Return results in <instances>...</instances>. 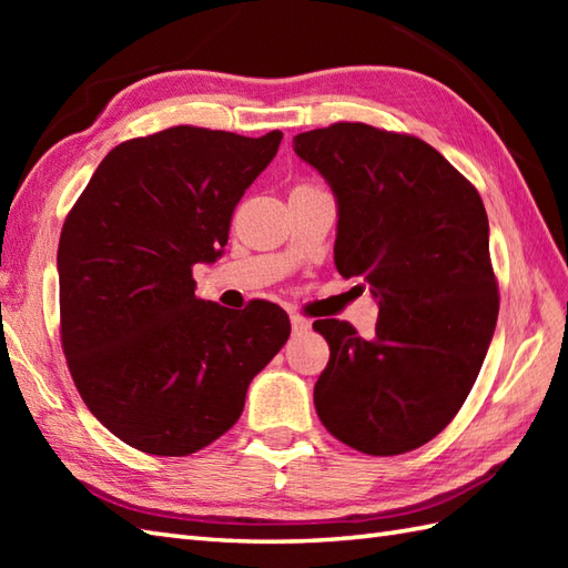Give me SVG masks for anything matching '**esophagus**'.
I'll return each instance as SVG.
<instances>
[{
	"mask_svg": "<svg viewBox=\"0 0 568 568\" xmlns=\"http://www.w3.org/2000/svg\"><path fill=\"white\" fill-rule=\"evenodd\" d=\"M291 324L295 334H303L310 329V320H305L303 315H291Z\"/></svg>",
	"mask_w": 568,
	"mask_h": 568,
	"instance_id": "obj_1",
	"label": "esophagus"
}]
</instances>
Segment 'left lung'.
I'll list each match as a JSON object with an SVG mask.
<instances>
[{
  "label": "left lung",
  "instance_id": "obj_1",
  "mask_svg": "<svg viewBox=\"0 0 568 568\" xmlns=\"http://www.w3.org/2000/svg\"><path fill=\"white\" fill-rule=\"evenodd\" d=\"M336 200L334 263L378 303L376 336L317 320L329 364L315 407L336 439L371 456L413 452L449 425L498 322L488 214L429 143L339 122L293 139Z\"/></svg>",
  "mask_w": 568,
  "mask_h": 568
}]
</instances>
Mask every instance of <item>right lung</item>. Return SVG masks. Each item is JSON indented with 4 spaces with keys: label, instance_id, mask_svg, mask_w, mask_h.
<instances>
[{
    "label": "right lung",
    "instance_id": "obj_1",
    "mask_svg": "<svg viewBox=\"0 0 568 568\" xmlns=\"http://www.w3.org/2000/svg\"><path fill=\"white\" fill-rule=\"evenodd\" d=\"M281 139L173 126L124 141L68 214L63 352L90 413L139 452L187 456L220 439L291 336L277 305L226 310L192 281V265L224 253L234 207Z\"/></svg>",
    "mask_w": 568,
    "mask_h": 568
}]
</instances>
